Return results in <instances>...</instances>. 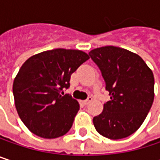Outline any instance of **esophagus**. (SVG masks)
Masks as SVG:
<instances>
[{"mask_svg":"<svg viewBox=\"0 0 160 160\" xmlns=\"http://www.w3.org/2000/svg\"><path fill=\"white\" fill-rule=\"evenodd\" d=\"M92 101V97H91V96H90V97H88L86 100L82 101V104H83V105H85V106H87V105H89Z\"/></svg>","mask_w":160,"mask_h":160,"instance_id":"obj_1","label":"esophagus"}]
</instances>
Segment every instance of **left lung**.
Returning a JSON list of instances; mask_svg holds the SVG:
<instances>
[{
    "mask_svg": "<svg viewBox=\"0 0 160 160\" xmlns=\"http://www.w3.org/2000/svg\"><path fill=\"white\" fill-rule=\"evenodd\" d=\"M99 68L110 101L93 118L96 131L118 140L130 136L142 125L154 101V75L144 61L128 50L105 46L89 52Z\"/></svg>",
    "mask_w": 160,
    "mask_h": 160,
    "instance_id": "obj_1",
    "label": "left lung"
}]
</instances>
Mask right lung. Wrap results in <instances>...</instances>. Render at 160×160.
<instances>
[{
	"label": "right lung",
	"mask_w": 160,
	"mask_h": 160,
	"mask_svg": "<svg viewBox=\"0 0 160 160\" xmlns=\"http://www.w3.org/2000/svg\"><path fill=\"white\" fill-rule=\"evenodd\" d=\"M88 59L82 51L54 49L35 54L22 65L13 93L17 113L31 132L52 139L70 130L80 105L64 90L70 86L71 74Z\"/></svg>",
	"instance_id": "1"
}]
</instances>
